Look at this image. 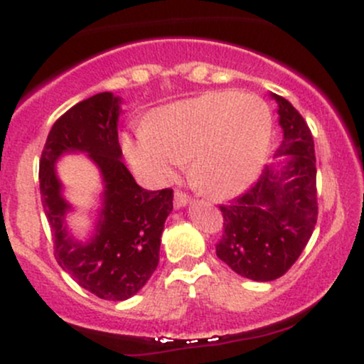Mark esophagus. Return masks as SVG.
<instances>
[{
  "instance_id": "esophagus-1",
  "label": "esophagus",
  "mask_w": 364,
  "mask_h": 364,
  "mask_svg": "<svg viewBox=\"0 0 364 364\" xmlns=\"http://www.w3.org/2000/svg\"><path fill=\"white\" fill-rule=\"evenodd\" d=\"M188 202H190V195L185 193V191H181V190L174 191V207L176 208L185 207Z\"/></svg>"
}]
</instances>
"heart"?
<instances>
[{"mask_svg":"<svg viewBox=\"0 0 364 364\" xmlns=\"http://www.w3.org/2000/svg\"><path fill=\"white\" fill-rule=\"evenodd\" d=\"M272 133V114L260 97L214 90L159 111L150 128L124 140L127 156L154 183L173 179L193 157V174L208 193L231 196L260 171Z\"/></svg>","mask_w":364,"mask_h":364,"instance_id":"1","label":"heart"}]
</instances>
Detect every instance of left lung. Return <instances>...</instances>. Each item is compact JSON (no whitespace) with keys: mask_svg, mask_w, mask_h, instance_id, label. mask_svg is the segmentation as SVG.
Listing matches in <instances>:
<instances>
[{"mask_svg":"<svg viewBox=\"0 0 364 364\" xmlns=\"http://www.w3.org/2000/svg\"><path fill=\"white\" fill-rule=\"evenodd\" d=\"M279 104L284 140L281 169L265 166L260 178L228 205H219L224 231L215 253L236 274L258 282L279 279L294 265L315 229L316 159L306 121L289 101L272 94Z\"/></svg>","mask_w":364,"mask_h":364,"instance_id":"left-lung-1","label":"left lung"}]
</instances>
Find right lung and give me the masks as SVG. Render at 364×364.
I'll use <instances>...</instances> for the list:
<instances>
[{
	"instance_id": "1",
	"label": "right lung",
	"mask_w": 364,
	"mask_h": 364,
	"mask_svg": "<svg viewBox=\"0 0 364 364\" xmlns=\"http://www.w3.org/2000/svg\"><path fill=\"white\" fill-rule=\"evenodd\" d=\"M121 99L101 92L56 119L39 164L44 214L51 225L54 257L78 286L101 299L123 301L136 294L157 269L161 235L173 210V190L149 191L121 161L118 118ZM65 151H85L102 169L105 207L96 235L85 244L65 231L69 206L60 196L53 162Z\"/></svg>"
}]
</instances>
